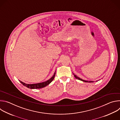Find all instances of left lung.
Instances as JSON below:
<instances>
[{
	"label": "left lung",
	"instance_id": "1",
	"mask_svg": "<svg viewBox=\"0 0 120 120\" xmlns=\"http://www.w3.org/2000/svg\"><path fill=\"white\" fill-rule=\"evenodd\" d=\"M74 74V76L76 78V79H78V80H81V81H83V82H94V81H85V80H82V79H81V78H80L79 77H77L76 75H75L74 74ZM97 82L98 81H96Z\"/></svg>",
	"mask_w": 120,
	"mask_h": 120
}]
</instances>
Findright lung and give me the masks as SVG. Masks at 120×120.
I'll use <instances>...</instances> for the list:
<instances>
[{"label": "right lung", "instance_id": "1", "mask_svg": "<svg viewBox=\"0 0 120 120\" xmlns=\"http://www.w3.org/2000/svg\"><path fill=\"white\" fill-rule=\"evenodd\" d=\"M55 75H56V71L54 73V75H53V76L51 77L50 79H49L48 80L44 82H40V83H35V84H26L25 82H23L19 80L20 81V82L24 86H26V87L28 88H30V89H40V88H42L43 87H45V86H47V85H48L49 84H50L52 81L54 80L55 76Z\"/></svg>", "mask_w": 120, "mask_h": 120}]
</instances>
